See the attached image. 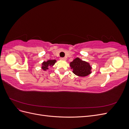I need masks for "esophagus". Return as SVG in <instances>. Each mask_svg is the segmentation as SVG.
<instances>
[{
  "label": "esophagus",
  "mask_w": 129,
  "mask_h": 129,
  "mask_svg": "<svg viewBox=\"0 0 129 129\" xmlns=\"http://www.w3.org/2000/svg\"><path fill=\"white\" fill-rule=\"evenodd\" d=\"M60 60H66V58H65V57H61L60 58Z\"/></svg>",
  "instance_id": "1"
}]
</instances>
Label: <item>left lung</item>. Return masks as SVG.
Here are the masks:
<instances>
[{"label": "left lung", "instance_id": "obj_1", "mask_svg": "<svg viewBox=\"0 0 129 129\" xmlns=\"http://www.w3.org/2000/svg\"><path fill=\"white\" fill-rule=\"evenodd\" d=\"M71 69H73V72L75 75L84 77L89 75L91 73V67L88 62L81 60L80 58H75L70 63Z\"/></svg>", "mask_w": 129, "mask_h": 129}]
</instances>
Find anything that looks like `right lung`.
<instances>
[{
	"instance_id": "1",
	"label": "right lung",
	"mask_w": 129,
	"mask_h": 129,
	"mask_svg": "<svg viewBox=\"0 0 129 129\" xmlns=\"http://www.w3.org/2000/svg\"><path fill=\"white\" fill-rule=\"evenodd\" d=\"M56 61L55 60H49L46 62H44L42 63V68L44 71H46L47 69H48V66H53L54 64H55Z\"/></svg>"
}]
</instances>
